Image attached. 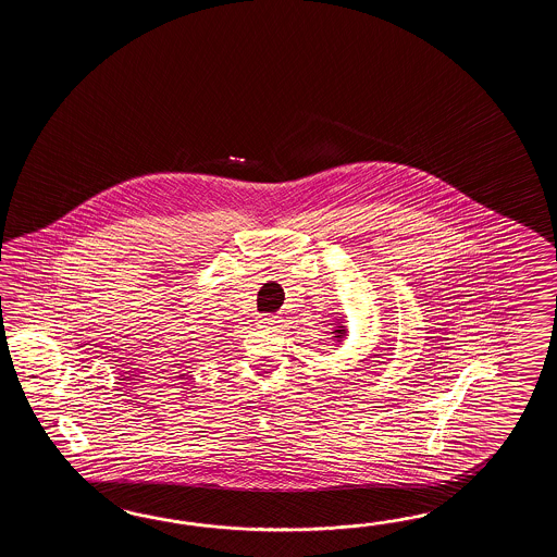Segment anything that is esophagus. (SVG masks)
I'll return each instance as SVG.
<instances>
[{
	"mask_svg": "<svg viewBox=\"0 0 557 557\" xmlns=\"http://www.w3.org/2000/svg\"><path fill=\"white\" fill-rule=\"evenodd\" d=\"M278 322H281V320H278V317H274V314H261V317H259V324H261V326H269V329L276 326Z\"/></svg>",
	"mask_w": 557,
	"mask_h": 557,
	"instance_id": "obj_1",
	"label": "esophagus"
}]
</instances>
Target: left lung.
I'll use <instances>...</instances> for the list:
<instances>
[{"label":"left lung","instance_id":"1","mask_svg":"<svg viewBox=\"0 0 557 557\" xmlns=\"http://www.w3.org/2000/svg\"><path fill=\"white\" fill-rule=\"evenodd\" d=\"M346 332H348L346 331V326L341 324V320H336V326H334V331L331 332L332 341H334V343H343Z\"/></svg>","mask_w":557,"mask_h":557}]
</instances>
